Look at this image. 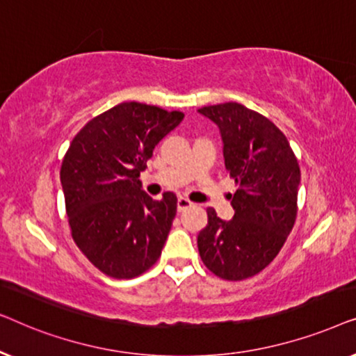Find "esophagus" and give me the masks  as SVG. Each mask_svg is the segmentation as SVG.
<instances>
[{
    "label": "esophagus",
    "mask_w": 356,
    "mask_h": 356,
    "mask_svg": "<svg viewBox=\"0 0 356 356\" xmlns=\"http://www.w3.org/2000/svg\"><path fill=\"white\" fill-rule=\"evenodd\" d=\"M191 206H193V202L189 201V199H186V197H178V202H177L178 212L186 211V209H188V207H191Z\"/></svg>",
    "instance_id": "obj_1"
}]
</instances>
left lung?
I'll list each match as a JSON object with an SVG mask.
<instances>
[{
    "label": "left lung",
    "mask_w": 356,
    "mask_h": 356,
    "mask_svg": "<svg viewBox=\"0 0 356 356\" xmlns=\"http://www.w3.org/2000/svg\"><path fill=\"white\" fill-rule=\"evenodd\" d=\"M197 111L220 131L225 167L238 184L230 194L232 220L207 209V225L197 235L199 254L220 279L243 280L270 264L293 228L298 160L270 120L241 104L228 102Z\"/></svg>",
    "instance_id": "1"
}]
</instances>
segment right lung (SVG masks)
Masks as SVG:
<instances>
[{"label":"right lung","instance_id":"add662e5","mask_svg":"<svg viewBox=\"0 0 356 356\" xmlns=\"http://www.w3.org/2000/svg\"><path fill=\"white\" fill-rule=\"evenodd\" d=\"M181 111L124 102L90 120L61 165L66 213L76 245L104 274L133 279L152 267L177 216V196L145 194L140 172Z\"/></svg>","mask_w":356,"mask_h":356}]
</instances>
